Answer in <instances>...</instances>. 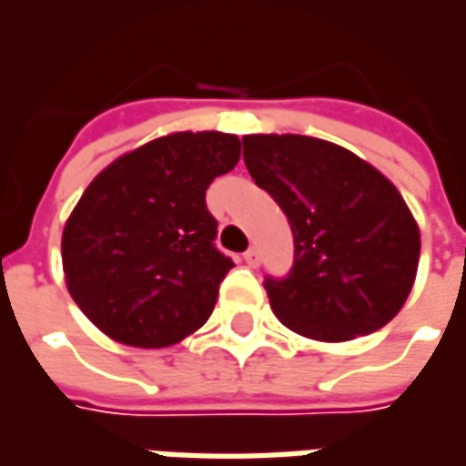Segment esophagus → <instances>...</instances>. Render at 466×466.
<instances>
[{
	"label": "esophagus",
	"instance_id": "34e87169",
	"mask_svg": "<svg viewBox=\"0 0 466 466\" xmlns=\"http://www.w3.org/2000/svg\"><path fill=\"white\" fill-rule=\"evenodd\" d=\"M244 264L247 267H259V252L257 249H247L244 252Z\"/></svg>",
	"mask_w": 466,
	"mask_h": 466
}]
</instances>
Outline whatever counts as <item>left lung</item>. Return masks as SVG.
<instances>
[{
    "label": "left lung",
    "mask_w": 466,
    "mask_h": 466,
    "mask_svg": "<svg viewBox=\"0 0 466 466\" xmlns=\"http://www.w3.org/2000/svg\"><path fill=\"white\" fill-rule=\"evenodd\" d=\"M244 164L294 234L287 279H267L277 319L317 342L381 329L407 302L420 227L400 189L339 144L302 134H247Z\"/></svg>",
    "instance_id": "obj_1"
}]
</instances>
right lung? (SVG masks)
<instances>
[{"label":"right lung","mask_w":466,"mask_h":466,"mask_svg":"<svg viewBox=\"0 0 466 466\" xmlns=\"http://www.w3.org/2000/svg\"><path fill=\"white\" fill-rule=\"evenodd\" d=\"M239 154L237 134L172 132L92 179L62 232V269L99 332L162 350L209 319L234 264L214 249L217 222L204 194Z\"/></svg>","instance_id":"right-lung-1"}]
</instances>
